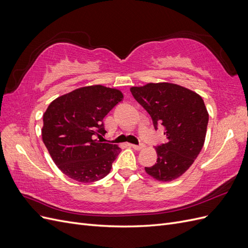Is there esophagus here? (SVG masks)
<instances>
[{"mask_svg":"<svg viewBox=\"0 0 248 248\" xmlns=\"http://www.w3.org/2000/svg\"><path fill=\"white\" fill-rule=\"evenodd\" d=\"M130 147L133 148L134 150H141V149L145 148V146L142 144H140V145H130Z\"/></svg>","mask_w":248,"mask_h":248,"instance_id":"34e87169","label":"esophagus"}]
</instances>
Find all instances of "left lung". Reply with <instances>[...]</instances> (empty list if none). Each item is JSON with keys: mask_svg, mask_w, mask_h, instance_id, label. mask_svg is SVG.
<instances>
[{"mask_svg": "<svg viewBox=\"0 0 248 248\" xmlns=\"http://www.w3.org/2000/svg\"><path fill=\"white\" fill-rule=\"evenodd\" d=\"M130 92L151 116L155 129L166 128L167 142L157 146L156 163L145 168L149 176L169 182L182 176L204 146L209 114L196 92L170 82H150Z\"/></svg>", "mask_w": 248, "mask_h": 248, "instance_id": "left-lung-1", "label": "left lung"}]
</instances>
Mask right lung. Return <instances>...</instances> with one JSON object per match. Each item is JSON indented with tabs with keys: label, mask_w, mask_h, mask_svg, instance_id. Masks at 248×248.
Instances as JSON below:
<instances>
[{
	"label": "right lung",
	"mask_w": 248,
	"mask_h": 248,
	"mask_svg": "<svg viewBox=\"0 0 248 248\" xmlns=\"http://www.w3.org/2000/svg\"><path fill=\"white\" fill-rule=\"evenodd\" d=\"M122 99L119 90L95 85L74 90L49 104L43 114L42 140L67 177L91 183L110 171L121 149L96 138L107 133L103 118Z\"/></svg>",
	"instance_id": "right-lung-1"
}]
</instances>
